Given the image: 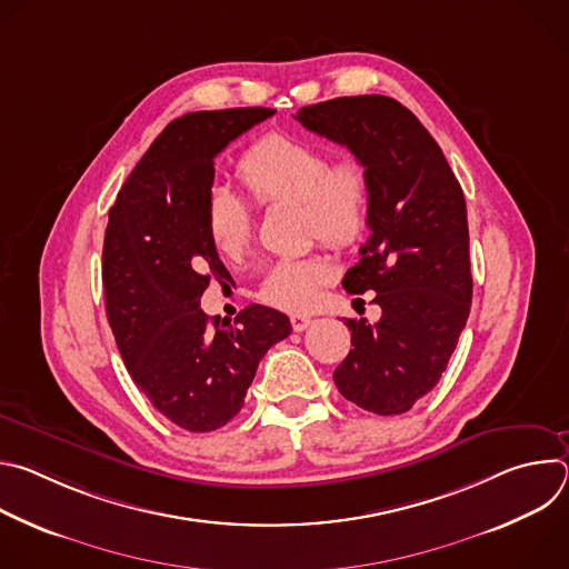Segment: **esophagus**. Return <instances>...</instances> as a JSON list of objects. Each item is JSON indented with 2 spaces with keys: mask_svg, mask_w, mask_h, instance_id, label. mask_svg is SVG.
<instances>
[{
  "mask_svg": "<svg viewBox=\"0 0 569 569\" xmlns=\"http://www.w3.org/2000/svg\"><path fill=\"white\" fill-rule=\"evenodd\" d=\"M290 323H292V331L301 333V331H306V329L310 327L312 319H310L308 315H299V312H295V315H290Z\"/></svg>",
  "mask_w": 569,
  "mask_h": 569,
  "instance_id": "obj_1",
  "label": "esophagus"
}]
</instances>
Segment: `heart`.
Wrapping results in <instances>:
<instances>
[{
  "mask_svg": "<svg viewBox=\"0 0 569 569\" xmlns=\"http://www.w3.org/2000/svg\"><path fill=\"white\" fill-rule=\"evenodd\" d=\"M236 178L257 207L299 204L303 233L333 250L356 246L367 231L371 178L353 157L331 161L312 141L272 132L240 157ZM204 229L222 259L238 261L252 240L250 209L229 191H213L204 207ZM329 277L331 266L321 257L281 259L268 270L261 299L283 310H308Z\"/></svg>",
  "mask_w": 569,
  "mask_h": 569,
  "instance_id": "1",
  "label": "heart"
}]
</instances>
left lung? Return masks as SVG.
Masks as SVG:
<instances>
[{"instance_id": "1", "label": "left lung", "mask_w": 569, "mask_h": 569, "mask_svg": "<svg viewBox=\"0 0 569 569\" xmlns=\"http://www.w3.org/2000/svg\"><path fill=\"white\" fill-rule=\"evenodd\" d=\"M295 119L347 146L371 178V236L342 286L373 290L382 315L345 319L353 349L333 380L358 408L402 415L439 382L470 312L463 191L432 134L389 97H340Z\"/></svg>"}]
</instances>
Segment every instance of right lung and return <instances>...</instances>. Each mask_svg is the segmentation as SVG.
Listing matches in <instances>:
<instances>
[{"label":"right lung","instance_id":"1","mask_svg":"<svg viewBox=\"0 0 569 569\" xmlns=\"http://www.w3.org/2000/svg\"><path fill=\"white\" fill-rule=\"evenodd\" d=\"M272 114L229 108L171 121L110 209L103 242L110 329L152 408L189 432L231 421L261 358L292 331L290 319L268 306L242 308L222 327L200 308L209 279L227 272L204 229L213 159Z\"/></svg>","mask_w":569,"mask_h":569}]
</instances>
